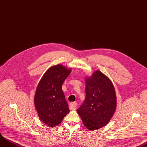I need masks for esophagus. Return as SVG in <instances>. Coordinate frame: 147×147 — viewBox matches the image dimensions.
<instances>
[{"mask_svg":"<svg viewBox=\"0 0 147 147\" xmlns=\"http://www.w3.org/2000/svg\"><path fill=\"white\" fill-rule=\"evenodd\" d=\"M76 106H77V103L76 102H72L69 104V108L70 109H75Z\"/></svg>","mask_w":147,"mask_h":147,"instance_id":"obj_1","label":"esophagus"}]
</instances>
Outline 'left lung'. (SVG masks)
Masks as SVG:
<instances>
[{"mask_svg":"<svg viewBox=\"0 0 147 147\" xmlns=\"http://www.w3.org/2000/svg\"><path fill=\"white\" fill-rule=\"evenodd\" d=\"M86 98L76 110L89 130L107 125L115 111V88L111 80L99 71L86 80Z\"/></svg>","mask_w":147,"mask_h":147,"instance_id":"1","label":"left lung"}]
</instances>
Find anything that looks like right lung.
<instances>
[{
  "label": "right lung",
  "instance_id": "1",
  "mask_svg": "<svg viewBox=\"0 0 147 147\" xmlns=\"http://www.w3.org/2000/svg\"><path fill=\"white\" fill-rule=\"evenodd\" d=\"M71 70L61 65L48 69L34 95V105L40 120L50 127L60 124L69 113L61 87Z\"/></svg>",
  "mask_w": 147,
  "mask_h": 147
}]
</instances>
